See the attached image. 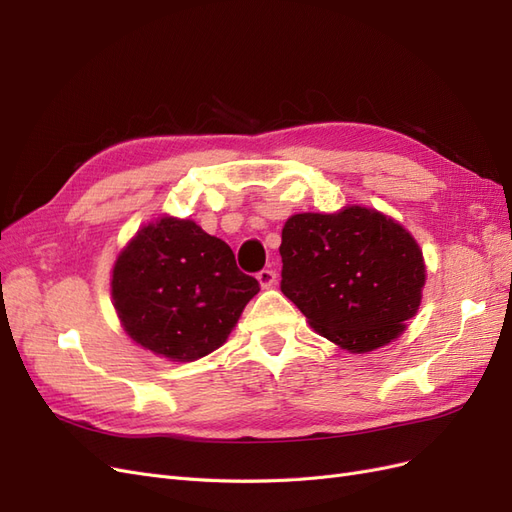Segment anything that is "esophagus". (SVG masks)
<instances>
[{"label":"esophagus","instance_id":"1","mask_svg":"<svg viewBox=\"0 0 512 512\" xmlns=\"http://www.w3.org/2000/svg\"><path fill=\"white\" fill-rule=\"evenodd\" d=\"M275 271H271V269H262L258 275H256V280H258V284L262 286V288H271L273 284H275Z\"/></svg>","mask_w":512,"mask_h":512}]
</instances>
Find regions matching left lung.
Wrapping results in <instances>:
<instances>
[{
  "instance_id": "8db88e82",
  "label": "left lung",
  "mask_w": 512,
  "mask_h": 512,
  "mask_svg": "<svg viewBox=\"0 0 512 512\" xmlns=\"http://www.w3.org/2000/svg\"><path fill=\"white\" fill-rule=\"evenodd\" d=\"M280 254L282 292L318 335L352 354L391 344L421 305L423 250L376 209L290 215Z\"/></svg>"
}]
</instances>
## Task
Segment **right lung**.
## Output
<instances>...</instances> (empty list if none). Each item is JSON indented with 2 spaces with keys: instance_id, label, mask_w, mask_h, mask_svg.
<instances>
[{
  "instance_id": "1",
  "label": "right lung",
  "mask_w": 512,
  "mask_h": 512,
  "mask_svg": "<svg viewBox=\"0 0 512 512\" xmlns=\"http://www.w3.org/2000/svg\"><path fill=\"white\" fill-rule=\"evenodd\" d=\"M258 290L222 239L173 215L138 228L111 275L123 331L138 346L175 363L218 350Z\"/></svg>"
}]
</instances>
